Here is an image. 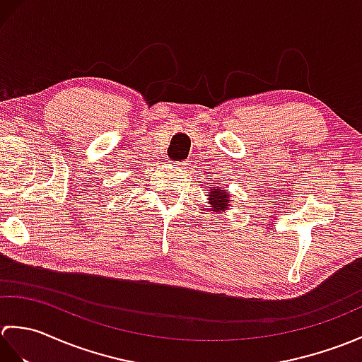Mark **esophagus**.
I'll return each instance as SVG.
<instances>
[{"instance_id": "34e87169", "label": "esophagus", "mask_w": 362, "mask_h": 362, "mask_svg": "<svg viewBox=\"0 0 362 362\" xmlns=\"http://www.w3.org/2000/svg\"><path fill=\"white\" fill-rule=\"evenodd\" d=\"M174 166H177L179 169H188L189 163H187V161H180V163H175Z\"/></svg>"}]
</instances>
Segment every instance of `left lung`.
<instances>
[{
  "label": "left lung",
  "instance_id": "8db88e82",
  "mask_svg": "<svg viewBox=\"0 0 362 362\" xmlns=\"http://www.w3.org/2000/svg\"><path fill=\"white\" fill-rule=\"evenodd\" d=\"M209 204H210V211L211 213H226L228 210V206L232 205V201H230V194L226 189H221L219 187H213L209 193Z\"/></svg>",
  "mask_w": 362,
  "mask_h": 362
}]
</instances>
